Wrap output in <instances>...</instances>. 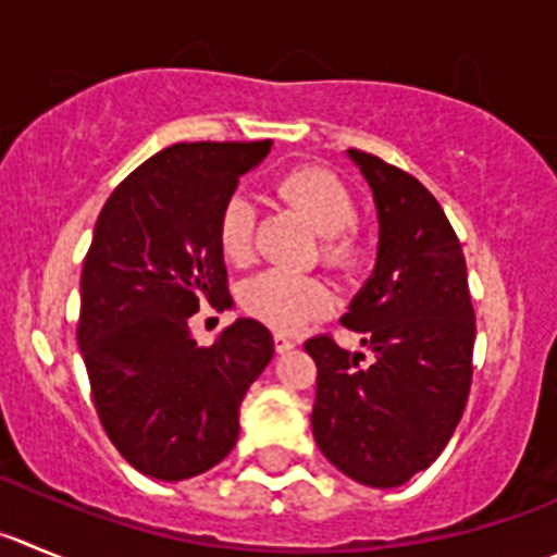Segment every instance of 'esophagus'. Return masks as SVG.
Returning a JSON list of instances; mask_svg holds the SVG:
<instances>
[{"label":"esophagus","mask_w":557,"mask_h":557,"mask_svg":"<svg viewBox=\"0 0 557 557\" xmlns=\"http://www.w3.org/2000/svg\"><path fill=\"white\" fill-rule=\"evenodd\" d=\"M273 347H275V352L284 355V352H289V349L295 347V342H293V338L284 336V333H275V336H273Z\"/></svg>","instance_id":"34e87169"}]
</instances>
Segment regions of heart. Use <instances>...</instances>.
<instances>
[{
    "label": "heart",
    "mask_w": 557,
    "mask_h": 557,
    "mask_svg": "<svg viewBox=\"0 0 557 557\" xmlns=\"http://www.w3.org/2000/svg\"><path fill=\"white\" fill-rule=\"evenodd\" d=\"M284 199L304 210L306 219L314 224L322 237H342L355 221V205L349 190L325 169L304 166L284 174L278 183ZM253 208L251 196L232 194L219 215V243L221 251L232 262H243L253 246ZM331 253L344 259L349 253V243H331ZM331 304L325 284L311 275L293 273V270H262L240 287V306L268 327L278 333H293L304 327L311 317L322 314Z\"/></svg>",
    "instance_id": "obj_1"
}]
</instances>
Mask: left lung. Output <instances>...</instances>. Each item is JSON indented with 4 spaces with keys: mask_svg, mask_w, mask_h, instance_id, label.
<instances>
[{
    "mask_svg": "<svg viewBox=\"0 0 557 557\" xmlns=\"http://www.w3.org/2000/svg\"><path fill=\"white\" fill-rule=\"evenodd\" d=\"M377 210V262L342 325L363 352L331 336L306 342L317 363L311 432L344 475L391 490L441 457L462 418L473 377L475 314L465 253L446 213L412 174L361 150Z\"/></svg>",
    "mask_w": 557,
    "mask_h": 557,
    "instance_id": "left-lung-1",
    "label": "left lung"
}]
</instances>
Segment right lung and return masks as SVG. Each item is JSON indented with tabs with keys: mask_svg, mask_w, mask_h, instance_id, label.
<instances>
[{
	"mask_svg": "<svg viewBox=\"0 0 557 557\" xmlns=\"http://www.w3.org/2000/svg\"><path fill=\"white\" fill-rule=\"evenodd\" d=\"M273 141L172 145L116 185L82 270L78 347L109 441L139 473L185 481L240 434V401L273 358L257 320L202 347L190 317L226 295L219 215Z\"/></svg>",
	"mask_w": 557,
	"mask_h": 557,
	"instance_id": "1",
	"label": "right lung"
}]
</instances>
